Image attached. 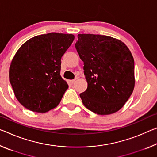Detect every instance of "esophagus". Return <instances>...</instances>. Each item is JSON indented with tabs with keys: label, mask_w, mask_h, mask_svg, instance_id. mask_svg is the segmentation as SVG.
<instances>
[{
	"label": "esophagus",
	"mask_w": 157,
	"mask_h": 157,
	"mask_svg": "<svg viewBox=\"0 0 157 157\" xmlns=\"http://www.w3.org/2000/svg\"><path fill=\"white\" fill-rule=\"evenodd\" d=\"M75 81H76V79H73V80H71V81H70V82H71V84H74L75 82Z\"/></svg>",
	"instance_id": "34e87169"
}]
</instances>
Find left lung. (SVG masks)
Listing matches in <instances>:
<instances>
[{
	"mask_svg": "<svg viewBox=\"0 0 157 157\" xmlns=\"http://www.w3.org/2000/svg\"><path fill=\"white\" fill-rule=\"evenodd\" d=\"M75 48L88 83L79 94L84 106L101 115L120 110L135 85L134 60L127 46L112 37L78 34Z\"/></svg>",
	"mask_w": 157,
	"mask_h": 157,
	"instance_id": "1",
	"label": "left lung"
}]
</instances>
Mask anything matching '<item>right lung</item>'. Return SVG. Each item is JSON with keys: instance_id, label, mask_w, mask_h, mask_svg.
Masks as SVG:
<instances>
[{"instance_id": "add662e5", "label": "right lung", "mask_w": 157, "mask_h": 157, "mask_svg": "<svg viewBox=\"0 0 157 157\" xmlns=\"http://www.w3.org/2000/svg\"><path fill=\"white\" fill-rule=\"evenodd\" d=\"M74 38L72 34H43L29 39L18 49L9 78L24 108L44 113L59 105L68 88L60 75L61 59Z\"/></svg>"}]
</instances>
